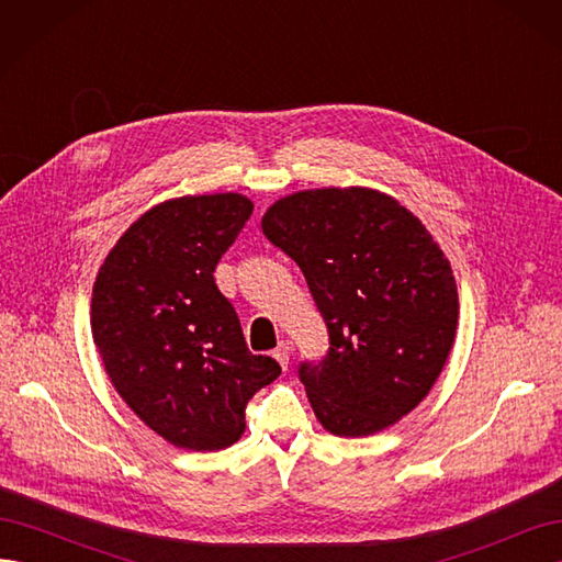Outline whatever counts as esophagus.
I'll return each instance as SVG.
<instances>
[{"instance_id": "34e87169", "label": "esophagus", "mask_w": 562, "mask_h": 562, "mask_svg": "<svg viewBox=\"0 0 562 562\" xmlns=\"http://www.w3.org/2000/svg\"><path fill=\"white\" fill-rule=\"evenodd\" d=\"M274 359L281 363L283 370H288V363H291V345L279 342V347L274 349Z\"/></svg>"}]
</instances>
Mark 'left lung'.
I'll use <instances>...</instances> for the list:
<instances>
[{
	"label": "left lung",
	"mask_w": 562,
	"mask_h": 562,
	"mask_svg": "<svg viewBox=\"0 0 562 562\" xmlns=\"http://www.w3.org/2000/svg\"><path fill=\"white\" fill-rule=\"evenodd\" d=\"M262 232L297 262L326 321L328 353L297 368L323 427L370 436L411 413L448 361L459 314L427 227L386 194L328 187L277 201Z\"/></svg>",
	"instance_id": "1"
}]
</instances>
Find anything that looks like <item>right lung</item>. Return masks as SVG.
I'll return each mask as SVG.
<instances>
[{"label":"right lung","mask_w":562,"mask_h":562,"mask_svg":"<svg viewBox=\"0 0 562 562\" xmlns=\"http://www.w3.org/2000/svg\"><path fill=\"white\" fill-rule=\"evenodd\" d=\"M250 213V199L232 192L159 203L124 232L93 285V342L114 389L184 450L236 443L248 401L281 375L248 349L213 277Z\"/></svg>","instance_id":"obj_1"}]
</instances>
